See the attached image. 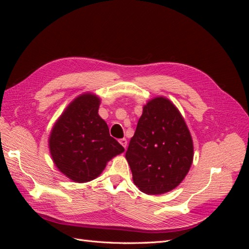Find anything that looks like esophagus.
<instances>
[{
	"label": "esophagus",
	"mask_w": 249,
	"mask_h": 249,
	"mask_svg": "<svg viewBox=\"0 0 249 249\" xmlns=\"http://www.w3.org/2000/svg\"><path fill=\"white\" fill-rule=\"evenodd\" d=\"M119 143H120V144H122V145L124 147V149H125L126 144H127V141H126V139H125V138L120 139V140H119Z\"/></svg>",
	"instance_id": "obj_1"
}]
</instances>
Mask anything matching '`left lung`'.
Returning a JSON list of instances; mask_svg holds the SVG:
<instances>
[{"label":"left lung","mask_w":249,"mask_h":249,"mask_svg":"<svg viewBox=\"0 0 249 249\" xmlns=\"http://www.w3.org/2000/svg\"><path fill=\"white\" fill-rule=\"evenodd\" d=\"M193 149L190 131L173 103L164 96L149 100L125 153L134 184L148 195L173 190L190 170Z\"/></svg>","instance_id":"obj_1"}]
</instances>
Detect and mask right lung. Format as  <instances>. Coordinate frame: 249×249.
Masks as SVG:
<instances>
[{"mask_svg": "<svg viewBox=\"0 0 249 249\" xmlns=\"http://www.w3.org/2000/svg\"><path fill=\"white\" fill-rule=\"evenodd\" d=\"M100 104V96L91 92L77 96L51 131L52 160L72 182L87 183L96 178L111 159L124 152L99 115Z\"/></svg>", "mask_w": 249, "mask_h": 249, "instance_id": "1", "label": "right lung"}]
</instances>
